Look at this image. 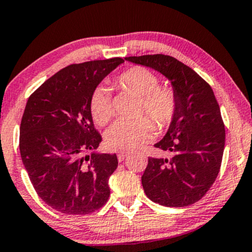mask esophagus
<instances>
[{"instance_id":"esophagus-1","label":"esophagus","mask_w":252,"mask_h":252,"mask_svg":"<svg viewBox=\"0 0 252 252\" xmlns=\"http://www.w3.org/2000/svg\"><path fill=\"white\" fill-rule=\"evenodd\" d=\"M128 156H129V152H124V151H120V152H117V158H119V160H120V161L124 160V159H126V157H128Z\"/></svg>"}]
</instances>
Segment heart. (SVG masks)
<instances>
[{
	"label": "heart",
	"mask_w": 252,
	"mask_h": 252,
	"mask_svg": "<svg viewBox=\"0 0 252 252\" xmlns=\"http://www.w3.org/2000/svg\"><path fill=\"white\" fill-rule=\"evenodd\" d=\"M116 84L142 97V110L155 121L158 129L167 128L177 113V95L170 87H159V78L145 67H132L116 79ZM93 120L100 126L109 122L111 109L110 92L104 86L93 91L89 101ZM155 135V126L146 117L117 120L108 129L106 139L110 148L132 150L145 144Z\"/></svg>",
	"instance_id": "heart-1"
}]
</instances>
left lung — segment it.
Returning <instances> with one entry per match:
<instances>
[{
    "label": "left lung",
    "instance_id": "1",
    "mask_svg": "<svg viewBox=\"0 0 252 252\" xmlns=\"http://www.w3.org/2000/svg\"><path fill=\"white\" fill-rule=\"evenodd\" d=\"M170 80L177 95V113L156 148L170 158H149L142 185L151 201L186 207L199 201L212 187L221 167L225 130L211 86L179 60L165 55L128 57Z\"/></svg>",
    "mask_w": 252,
    "mask_h": 252
}]
</instances>
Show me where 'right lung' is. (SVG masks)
Segmentation results:
<instances>
[{"label":"right lung","mask_w":252,"mask_h":252,"mask_svg":"<svg viewBox=\"0 0 252 252\" xmlns=\"http://www.w3.org/2000/svg\"><path fill=\"white\" fill-rule=\"evenodd\" d=\"M122 58L73 63L29 97L20 128V151L33 189L53 209L91 214L108 201L116 155L98 154L101 135L89 109L92 93Z\"/></svg>","instance_id":"1"}]
</instances>
